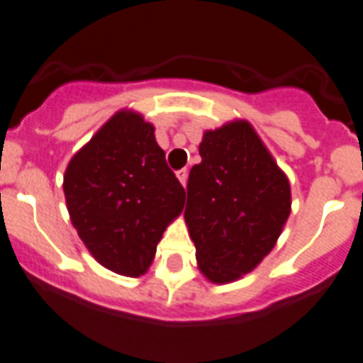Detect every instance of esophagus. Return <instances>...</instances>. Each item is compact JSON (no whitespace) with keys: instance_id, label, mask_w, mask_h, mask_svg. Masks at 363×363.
<instances>
[{"instance_id":"1","label":"esophagus","mask_w":363,"mask_h":363,"mask_svg":"<svg viewBox=\"0 0 363 363\" xmlns=\"http://www.w3.org/2000/svg\"><path fill=\"white\" fill-rule=\"evenodd\" d=\"M176 176H178L179 184H182V185H184V187H185V184H187V176H189L187 169H182V170H178V172H176Z\"/></svg>"}]
</instances>
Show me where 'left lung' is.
Returning a JSON list of instances; mask_svg holds the SVG:
<instances>
[{
	"mask_svg": "<svg viewBox=\"0 0 363 363\" xmlns=\"http://www.w3.org/2000/svg\"><path fill=\"white\" fill-rule=\"evenodd\" d=\"M189 172L185 223L199 269L228 284L271 252L291 213L289 179L247 121L203 133Z\"/></svg>",
	"mask_w": 363,
	"mask_h": 363,
	"instance_id": "left-lung-1",
	"label": "left lung"
}]
</instances>
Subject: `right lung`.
I'll list each match as a JSON object with an SVG mask.
<instances>
[{
    "label": "right lung",
    "mask_w": 363,
    "mask_h": 363,
    "mask_svg": "<svg viewBox=\"0 0 363 363\" xmlns=\"http://www.w3.org/2000/svg\"><path fill=\"white\" fill-rule=\"evenodd\" d=\"M65 199L77 235L98 263L140 277L184 211L185 189L164 161L154 125L122 109L70 160Z\"/></svg>",
    "instance_id": "1"
}]
</instances>
